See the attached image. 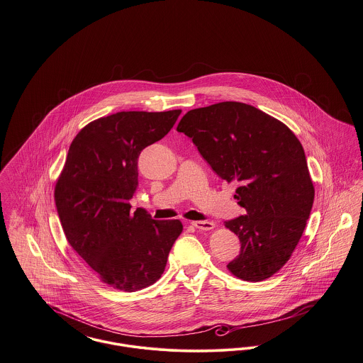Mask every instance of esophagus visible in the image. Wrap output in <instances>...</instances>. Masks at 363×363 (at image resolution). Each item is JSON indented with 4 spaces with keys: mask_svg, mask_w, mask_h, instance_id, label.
I'll use <instances>...</instances> for the list:
<instances>
[{
    "mask_svg": "<svg viewBox=\"0 0 363 363\" xmlns=\"http://www.w3.org/2000/svg\"><path fill=\"white\" fill-rule=\"evenodd\" d=\"M191 225H194L197 230H201V231H211L213 230L215 223L207 222V220H199V222H191Z\"/></svg>",
    "mask_w": 363,
    "mask_h": 363,
    "instance_id": "esophagus-1",
    "label": "esophagus"
}]
</instances>
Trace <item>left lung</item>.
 I'll return each instance as SVG.
<instances>
[{
    "instance_id": "left-lung-1",
    "label": "left lung",
    "mask_w": 363,
    "mask_h": 363,
    "mask_svg": "<svg viewBox=\"0 0 363 363\" xmlns=\"http://www.w3.org/2000/svg\"><path fill=\"white\" fill-rule=\"evenodd\" d=\"M212 170L238 188L246 215L225 222L241 241L227 269L246 281L275 275L301 240L314 201L301 141L283 122L250 104L220 102L188 111L177 126Z\"/></svg>"
}]
</instances>
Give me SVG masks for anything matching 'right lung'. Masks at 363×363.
Listing matches in <instances>:
<instances>
[{"label": "right lung", "instance_id": "add662e5", "mask_svg": "<svg viewBox=\"0 0 363 363\" xmlns=\"http://www.w3.org/2000/svg\"><path fill=\"white\" fill-rule=\"evenodd\" d=\"M181 110L120 111L89 122L73 138L54 200L64 234L104 284L133 293L160 279L179 220L130 213L140 152L164 138Z\"/></svg>", "mask_w": 363, "mask_h": 363}]
</instances>
